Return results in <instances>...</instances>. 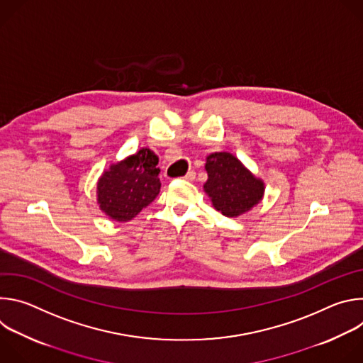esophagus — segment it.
<instances>
[{"instance_id":"esophagus-1","label":"esophagus","mask_w":363,"mask_h":363,"mask_svg":"<svg viewBox=\"0 0 363 363\" xmlns=\"http://www.w3.org/2000/svg\"><path fill=\"white\" fill-rule=\"evenodd\" d=\"M184 179H185V181H189V182L194 181V179H195V172H194V171H189V172L184 177Z\"/></svg>"}]
</instances>
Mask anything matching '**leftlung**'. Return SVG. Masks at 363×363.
<instances>
[{
	"mask_svg": "<svg viewBox=\"0 0 363 363\" xmlns=\"http://www.w3.org/2000/svg\"><path fill=\"white\" fill-rule=\"evenodd\" d=\"M208 181L203 191L208 194L214 208L225 217H238L262 201L264 182L255 178L228 152H216L206 157Z\"/></svg>",
	"mask_w": 363,
	"mask_h": 363,
	"instance_id": "1",
	"label": "left lung"
}]
</instances>
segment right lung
I'll use <instances>...</instances> for the list:
<instances>
[{
	"label": "right lung",
	"mask_w": 363,
	"mask_h": 363,
	"mask_svg": "<svg viewBox=\"0 0 363 363\" xmlns=\"http://www.w3.org/2000/svg\"><path fill=\"white\" fill-rule=\"evenodd\" d=\"M158 157L142 147L126 160L111 165L97 182V203L112 220L126 223L158 196Z\"/></svg>",
	"instance_id": "right-lung-1"
}]
</instances>
